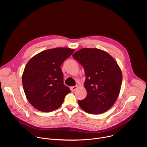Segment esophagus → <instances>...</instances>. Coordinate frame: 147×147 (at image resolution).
Instances as JSON below:
<instances>
[{"instance_id":"esophagus-1","label":"esophagus","mask_w":147,"mask_h":147,"mask_svg":"<svg viewBox=\"0 0 147 147\" xmlns=\"http://www.w3.org/2000/svg\"><path fill=\"white\" fill-rule=\"evenodd\" d=\"M78 86H73V87H71V91H74L76 90H77V88H78Z\"/></svg>"}]
</instances>
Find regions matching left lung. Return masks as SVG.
<instances>
[{
	"instance_id": "left-lung-1",
	"label": "left lung",
	"mask_w": 147,
	"mask_h": 147,
	"mask_svg": "<svg viewBox=\"0 0 147 147\" xmlns=\"http://www.w3.org/2000/svg\"><path fill=\"white\" fill-rule=\"evenodd\" d=\"M73 57L81 65L86 80L87 94L78 100L85 112L98 115L108 111L117 100L122 82V73L117 61L107 52L96 48H82Z\"/></svg>"
}]
</instances>
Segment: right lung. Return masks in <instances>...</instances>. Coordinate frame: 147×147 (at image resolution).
Returning <instances> with one entry per match:
<instances>
[{"mask_svg":"<svg viewBox=\"0 0 147 147\" xmlns=\"http://www.w3.org/2000/svg\"><path fill=\"white\" fill-rule=\"evenodd\" d=\"M74 50L56 48L41 52L27 63L22 76L24 91L28 102L36 109L49 112L59 108L71 92L64 85L60 66Z\"/></svg>","mask_w":147,"mask_h":147,"instance_id":"1","label":"right lung"}]
</instances>
